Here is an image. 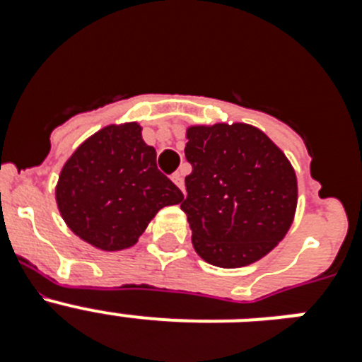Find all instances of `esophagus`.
Wrapping results in <instances>:
<instances>
[{
    "instance_id": "esophagus-1",
    "label": "esophagus",
    "mask_w": 362,
    "mask_h": 362,
    "mask_svg": "<svg viewBox=\"0 0 362 362\" xmlns=\"http://www.w3.org/2000/svg\"><path fill=\"white\" fill-rule=\"evenodd\" d=\"M172 181H174L175 185H177V188L181 192H185V181H183V174H179V172H175L174 175H172Z\"/></svg>"
}]
</instances>
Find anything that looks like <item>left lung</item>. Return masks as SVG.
Masks as SVG:
<instances>
[{
  "mask_svg": "<svg viewBox=\"0 0 362 362\" xmlns=\"http://www.w3.org/2000/svg\"><path fill=\"white\" fill-rule=\"evenodd\" d=\"M185 156L192 245L206 263L241 268L270 254L297 209V175L283 150L246 123L192 124Z\"/></svg>",
  "mask_w": 362,
  "mask_h": 362,
  "instance_id": "obj_1",
  "label": "left lung"
}]
</instances>
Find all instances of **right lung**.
I'll use <instances>...</instances> for the list:
<instances>
[{
  "label": "right lung",
  "instance_id": "obj_1",
  "mask_svg": "<svg viewBox=\"0 0 362 362\" xmlns=\"http://www.w3.org/2000/svg\"><path fill=\"white\" fill-rule=\"evenodd\" d=\"M141 124H108L81 143L63 165L57 210L79 239L105 252L130 248L163 206L183 192L156 165Z\"/></svg>",
  "mask_w": 362,
  "mask_h": 362
}]
</instances>
